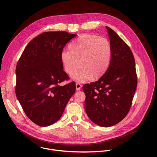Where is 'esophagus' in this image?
<instances>
[{
	"label": "esophagus",
	"mask_w": 157,
	"mask_h": 157,
	"mask_svg": "<svg viewBox=\"0 0 157 157\" xmlns=\"http://www.w3.org/2000/svg\"><path fill=\"white\" fill-rule=\"evenodd\" d=\"M81 87H82V85H81V84H79V83H78V82H76V89L77 91L80 90Z\"/></svg>",
	"instance_id": "1"
}]
</instances>
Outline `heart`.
<instances>
[{"label":"heart","instance_id":"b5f03b06","mask_svg":"<svg viewBox=\"0 0 157 157\" xmlns=\"http://www.w3.org/2000/svg\"><path fill=\"white\" fill-rule=\"evenodd\" d=\"M109 41L96 35L84 34L73 41L69 50H63L60 58L65 71L73 74L72 78L78 82H85L91 78L98 79L106 71L111 58Z\"/></svg>","mask_w":157,"mask_h":157}]
</instances>
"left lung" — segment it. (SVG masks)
Instances as JSON below:
<instances>
[{"instance_id":"1","label":"left lung","mask_w":157,"mask_h":157,"mask_svg":"<svg viewBox=\"0 0 157 157\" xmlns=\"http://www.w3.org/2000/svg\"><path fill=\"white\" fill-rule=\"evenodd\" d=\"M111 45L109 68L95 82L83 85L86 113L94 123L110 127L127 115L137 86L136 62L127 44L106 27Z\"/></svg>"}]
</instances>
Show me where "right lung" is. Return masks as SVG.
Segmentation results:
<instances>
[{
    "instance_id": "1",
    "label": "right lung",
    "mask_w": 157,
    "mask_h": 157,
    "mask_svg": "<svg viewBox=\"0 0 157 157\" xmlns=\"http://www.w3.org/2000/svg\"><path fill=\"white\" fill-rule=\"evenodd\" d=\"M76 35L66 32H43L27 44L16 66L15 94L27 116L46 127L61 117L76 91L74 81L63 70L60 55Z\"/></svg>"
}]
</instances>
